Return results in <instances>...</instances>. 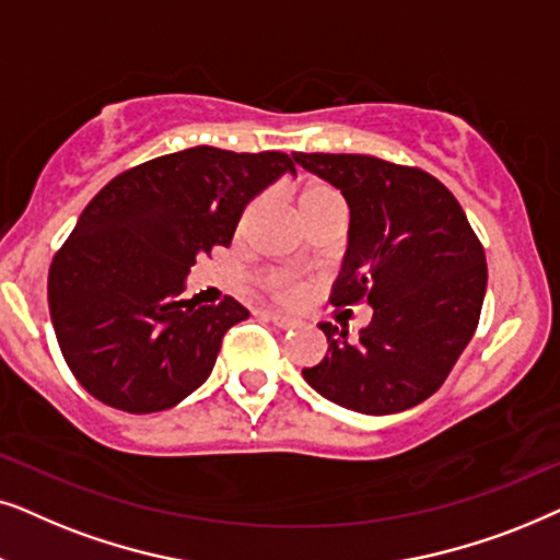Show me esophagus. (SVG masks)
Returning <instances> with one entry per match:
<instances>
[{"label": "esophagus", "mask_w": 560, "mask_h": 560, "mask_svg": "<svg viewBox=\"0 0 560 560\" xmlns=\"http://www.w3.org/2000/svg\"><path fill=\"white\" fill-rule=\"evenodd\" d=\"M266 317L271 319L276 327H281V330H294V327H300V319L281 315V312H266Z\"/></svg>", "instance_id": "esophagus-1"}]
</instances>
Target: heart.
<instances>
[{
	"mask_svg": "<svg viewBox=\"0 0 560 560\" xmlns=\"http://www.w3.org/2000/svg\"><path fill=\"white\" fill-rule=\"evenodd\" d=\"M325 194H335V191L330 189V186L312 182L302 189L300 202L302 199H312V197H325ZM260 287H264L266 292L273 296V300H279L284 304L302 302L304 296H307V284H304V281L294 271H287V268H273V271L260 273Z\"/></svg>",
	"mask_w": 560,
	"mask_h": 560,
	"instance_id": "heart-1",
	"label": "heart"
}]
</instances>
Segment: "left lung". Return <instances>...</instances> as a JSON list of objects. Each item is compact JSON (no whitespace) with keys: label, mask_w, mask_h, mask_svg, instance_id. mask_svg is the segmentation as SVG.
<instances>
[{"label":"left lung","mask_w":560,"mask_h":560,"mask_svg":"<svg viewBox=\"0 0 560 560\" xmlns=\"http://www.w3.org/2000/svg\"><path fill=\"white\" fill-rule=\"evenodd\" d=\"M350 210L332 304L369 302L350 338L319 323L327 353L304 382L361 415H394L441 389L479 325L487 258L456 197L420 168L353 153H294Z\"/></svg>","instance_id":"obj_1"}]
</instances>
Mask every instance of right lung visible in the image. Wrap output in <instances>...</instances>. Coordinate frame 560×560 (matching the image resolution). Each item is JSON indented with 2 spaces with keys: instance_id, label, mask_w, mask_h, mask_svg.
<instances>
[{
  "instance_id": "add662e5",
  "label": "right lung",
  "mask_w": 560,
  "mask_h": 560,
  "mask_svg": "<svg viewBox=\"0 0 560 560\" xmlns=\"http://www.w3.org/2000/svg\"><path fill=\"white\" fill-rule=\"evenodd\" d=\"M296 174L287 153L197 145L125 171L56 253L48 304L61 353L104 405L161 412L212 374L222 335L248 310L182 300L197 256L230 245L245 205Z\"/></svg>"
}]
</instances>
